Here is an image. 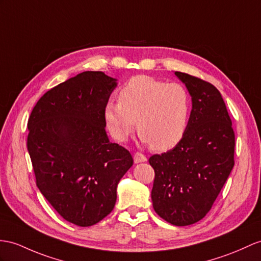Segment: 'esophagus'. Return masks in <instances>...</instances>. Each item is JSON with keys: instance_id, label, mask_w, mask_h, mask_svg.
Wrapping results in <instances>:
<instances>
[{"instance_id": "obj_1", "label": "esophagus", "mask_w": 261, "mask_h": 261, "mask_svg": "<svg viewBox=\"0 0 261 261\" xmlns=\"http://www.w3.org/2000/svg\"><path fill=\"white\" fill-rule=\"evenodd\" d=\"M147 161V157H146L144 154H142V152H135L134 155V162L137 164V163H143V162H146Z\"/></svg>"}]
</instances>
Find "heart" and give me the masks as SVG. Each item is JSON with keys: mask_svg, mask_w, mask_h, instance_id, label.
Here are the masks:
<instances>
[{"mask_svg": "<svg viewBox=\"0 0 261 261\" xmlns=\"http://www.w3.org/2000/svg\"><path fill=\"white\" fill-rule=\"evenodd\" d=\"M190 97L179 83H166L150 76L130 79L118 93V101L109 100L104 119L111 135L125 142L135 128L150 148L167 150L178 144L187 129Z\"/></svg>", "mask_w": 261, "mask_h": 261, "instance_id": "obj_1", "label": "heart"}]
</instances>
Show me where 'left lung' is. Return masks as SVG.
I'll use <instances>...</instances> for the list:
<instances>
[{"label": "left lung", "mask_w": 261, "mask_h": 261, "mask_svg": "<svg viewBox=\"0 0 261 261\" xmlns=\"http://www.w3.org/2000/svg\"><path fill=\"white\" fill-rule=\"evenodd\" d=\"M192 95L185 135L173 149L152 155V207L175 226L199 221L211 211L234 165V132L219 91L209 82L175 72Z\"/></svg>", "instance_id": "obj_1"}]
</instances>
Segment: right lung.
I'll return each mask as SVG.
<instances>
[{
    "label": "right lung",
    "instance_id": "obj_1",
    "mask_svg": "<svg viewBox=\"0 0 261 261\" xmlns=\"http://www.w3.org/2000/svg\"><path fill=\"white\" fill-rule=\"evenodd\" d=\"M116 85L103 72H83L47 91L29 117L36 186L63 218L81 227L111 214L117 184L133 165L130 152L105 130L104 109Z\"/></svg>",
    "mask_w": 261,
    "mask_h": 261
}]
</instances>
